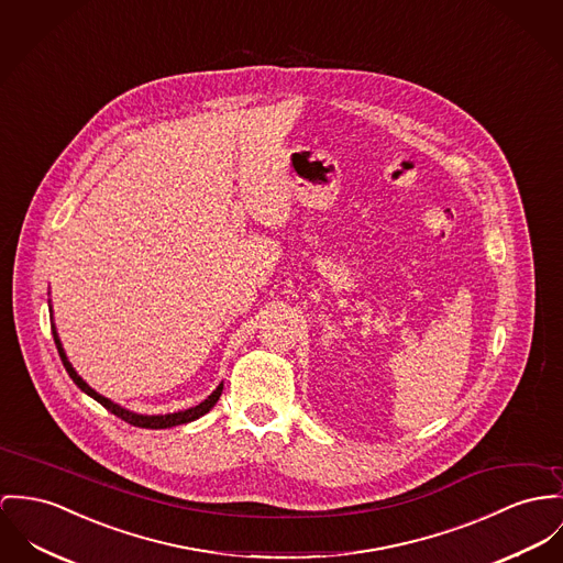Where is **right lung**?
<instances>
[{"label":"right lung","instance_id":"add662e5","mask_svg":"<svg viewBox=\"0 0 563 563\" xmlns=\"http://www.w3.org/2000/svg\"><path fill=\"white\" fill-rule=\"evenodd\" d=\"M53 339H55V345H57V351H59V357H62L64 368L68 371L70 379H73L79 388L84 389L87 396H91L93 400H98L107 411H111L113 416L122 418L124 422H129L132 427H139V429H172V427H177V424L192 422V420H197V418L206 416V413L217 405V400L220 398V394H222V384H220V386H218V388L214 389V391H212L203 402H199L197 407H190V409H184V411H177V413H165V416H141V413H134V411H129V409H124V407L115 405L113 400L104 398L102 394H98L96 389H91L87 386L86 382L77 375V371L73 368V364L68 362V357H66V353H64V346L59 343V336H57V332H55V325H53Z\"/></svg>","mask_w":563,"mask_h":563}]
</instances>
